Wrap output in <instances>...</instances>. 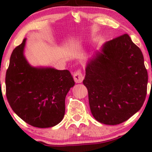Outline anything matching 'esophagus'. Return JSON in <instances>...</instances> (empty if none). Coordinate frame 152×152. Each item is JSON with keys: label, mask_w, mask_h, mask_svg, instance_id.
<instances>
[{"label": "esophagus", "mask_w": 152, "mask_h": 152, "mask_svg": "<svg viewBox=\"0 0 152 152\" xmlns=\"http://www.w3.org/2000/svg\"><path fill=\"white\" fill-rule=\"evenodd\" d=\"M83 78L84 76H83L81 70L78 69L76 72H75L74 74V79L75 80V82L77 83H80L83 82Z\"/></svg>", "instance_id": "esophagus-1"}]
</instances>
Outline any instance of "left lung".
Returning <instances> with one entry per match:
<instances>
[{
    "instance_id": "1",
    "label": "left lung",
    "mask_w": 152,
    "mask_h": 152,
    "mask_svg": "<svg viewBox=\"0 0 152 152\" xmlns=\"http://www.w3.org/2000/svg\"><path fill=\"white\" fill-rule=\"evenodd\" d=\"M147 82L141 50L127 34L104 44L88 62L83 81L92 114L106 125L121 124L141 109Z\"/></svg>"
}]
</instances>
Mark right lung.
Listing matches in <instances>:
<instances>
[{"label": "right lung", "mask_w": 152, "mask_h": 152, "mask_svg": "<svg viewBox=\"0 0 152 152\" xmlns=\"http://www.w3.org/2000/svg\"><path fill=\"white\" fill-rule=\"evenodd\" d=\"M26 38L13 50L5 76L6 97L11 108L36 128L56 126L65 113V97L75 83L69 71L34 68L23 55Z\"/></svg>", "instance_id": "add662e5"}]
</instances>
